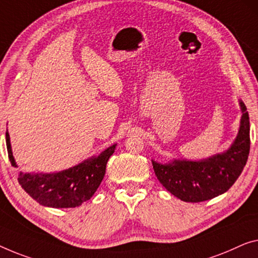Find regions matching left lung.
Wrapping results in <instances>:
<instances>
[{
    "label": "left lung",
    "instance_id": "obj_1",
    "mask_svg": "<svg viewBox=\"0 0 258 258\" xmlns=\"http://www.w3.org/2000/svg\"><path fill=\"white\" fill-rule=\"evenodd\" d=\"M241 125L235 141L227 152L198 161H172L160 164L152 161L154 171L161 184L183 202L209 201L227 191L247 163L250 151L249 113L243 103Z\"/></svg>",
    "mask_w": 258,
    "mask_h": 258
}]
</instances>
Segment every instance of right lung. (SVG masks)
<instances>
[{
  "mask_svg": "<svg viewBox=\"0 0 258 258\" xmlns=\"http://www.w3.org/2000/svg\"><path fill=\"white\" fill-rule=\"evenodd\" d=\"M8 156L11 166L17 167L11 152L9 133H6ZM116 145L105 149L98 157H92L78 166L56 174H23L18 183L37 203L55 209L80 206L89 201L105 175L107 160L114 153Z\"/></svg>",
  "mask_w": 258,
  "mask_h": 258,
  "instance_id": "1",
  "label": "right lung"
}]
</instances>
